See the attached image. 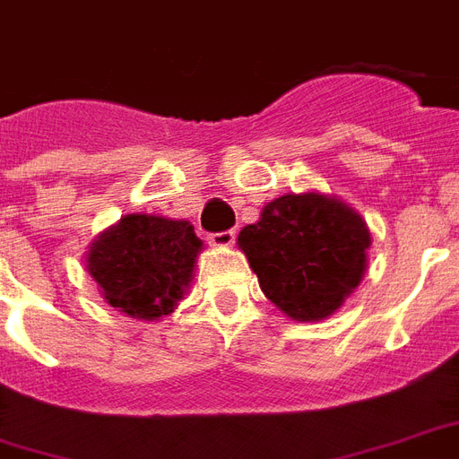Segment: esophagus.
<instances>
[{"mask_svg":"<svg viewBox=\"0 0 459 459\" xmlns=\"http://www.w3.org/2000/svg\"><path fill=\"white\" fill-rule=\"evenodd\" d=\"M209 243L216 245V247H229V245L236 243V230L229 229L221 230V233H212V236H209Z\"/></svg>","mask_w":459,"mask_h":459,"instance_id":"obj_1","label":"esophagus"}]
</instances>
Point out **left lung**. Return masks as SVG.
<instances>
[{
	"label": "left lung",
	"instance_id": "1",
	"mask_svg": "<svg viewBox=\"0 0 459 459\" xmlns=\"http://www.w3.org/2000/svg\"><path fill=\"white\" fill-rule=\"evenodd\" d=\"M238 245L281 312L316 321L359 286L371 236L348 204L305 193L269 202L262 219L240 230Z\"/></svg>",
	"mask_w": 459,
	"mask_h": 459
}]
</instances>
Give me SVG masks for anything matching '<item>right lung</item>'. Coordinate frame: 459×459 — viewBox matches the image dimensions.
I'll list each match as a JSON object with an SVG mask.
<instances>
[{"instance_id": "obj_1", "label": "right lung", "mask_w": 459, "mask_h": 459, "mask_svg": "<svg viewBox=\"0 0 459 459\" xmlns=\"http://www.w3.org/2000/svg\"><path fill=\"white\" fill-rule=\"evenodd\" d=\"M200 247L187 221L128 214L92 245L88 272L111 307L135 319H157L183 298Z\"/></svg>"}]
</instances>
